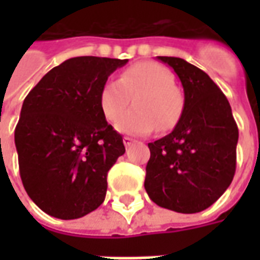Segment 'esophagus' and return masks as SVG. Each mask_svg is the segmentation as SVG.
Here are the masks:
<instances>
[{"label":"esophagus","mask_w":260,"mask_h":260,"mask_svg":"<svg viewBox=\"0 0 260 260\" xmlns=\"http://www.w3.org/2000/svg\"><path fill=\"white\" fill-rule=\"evenodd\" d=\"M122 142H124V145H125V147H129L131 145H132V143H134V139H132V138H128V136H125L124 139H122Z\"/></svg>","instance_id":"1"}]
</instances>
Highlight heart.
<instances>
[{
    "mask_svg": "<svg viewBox=\"0 0 260 260\" xmlns=\"http://www.w3.org/2000/svg\"><path fill=\"white\" fill-rule=\"evenodd\" d=\"M135 97L134 107L115 122L121 134L143 136L156 128H169L181 111V96L174 87V76L169 69L150 61L131 65L118 80H107L100 89L99 104L104 118L117 119Z\"/></svg>",
    "mask_w": 260,
    "mask_h": 260,
    "instance_id": "1",
    "label": "heart"
}]
</instances>
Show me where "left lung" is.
<instances>
[{
  "label": "left lung",
  "instance_id": "left-lung-1",
  "mask_svg": "<svg viewBox=\"0 0 260 260\" xmlns=\"http://www.w3.org/2000/svg\"><path fill=\"white\" fill-rule=\"evenodd\" d=\"M157 59L180 78L184 108L174 129L149 143L145 189L160 207L202 212L234 178L238 128L227 97L206 72L177 57Z\"/></svg>",
  "mask_w": 260,
  "mask_h": 260
}]
</instances>
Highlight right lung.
I'll return each mask as SVG.
<instances>
[{"label": "right lung", "instance_id": "add662e5", "mask_svg": "<svg viewBox=\"0 0 260 260\" xmlns=\"http://www.w3.org/2000/svg\"><path fill=\"white\" fill-rule=\"evenodd\" d=\"M126 62L69 58L26 96L15 129L20 178L29 198L53 217H83L104 202L108 170L125 147L104 118L99 94Z\"/></svg>", "mask_w": 260, "mask_h": 260}]
</instances>
